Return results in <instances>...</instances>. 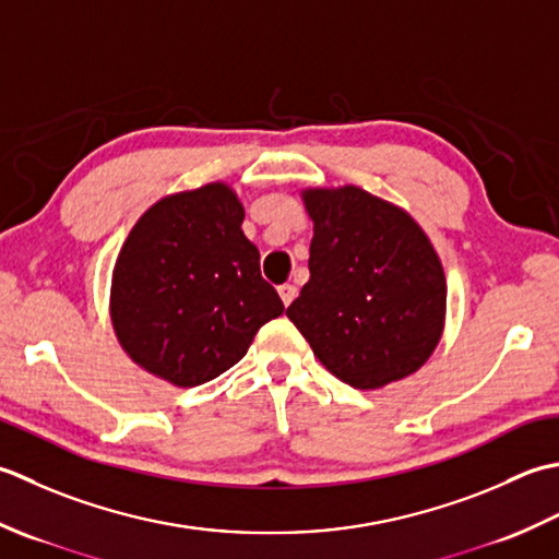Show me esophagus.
Listing matches in <instances>:
<instances>
[{"mask_svg": "<svg viewBox=\"0 0 559 559\" xmlns=\"http://www.w3.org/2000/svg\"><path fill=\"white\" fill-rule=\"evenodd\" d=\"M280 296H282V304L284 306H289L294 299H296V287H294V284H282V287H280Z\"/></svg>", "mask_w": 559, "mask_h": 559, "instance_id": "esophagus-1", "label": "esophagus"}]
</instances>
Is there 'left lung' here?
<instances>
[{
  "label": "left lung",
  "instance_id": "1",
  "mask_svg": "<svg viewBox=\"0 0 559 559\" xmlns=\"http://www.w3.org/2000/svg\"><path fill=\"white\" fill-rule=\"evenodd\" d=\"M311 280L287 309L313 355L355 389H381L435 352L447 280L409 214L367 190H309Z\"/></svg>",
  "mask_w": 559,
  "mask_h": 559
}]
</instances>
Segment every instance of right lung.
Wrapping results in <instances>:
<instances>
[{
	"mask_svg": "<svg viewBox=\"0 0 559 559\" xmlns=\"http://www.w3.org/2000/svg\"><path fill=\"white\" fill-rule=\"evenodd\" d=\"M241 224V202L222 183L164 198L134 224L112 270L110 313L140 367L192 389L241 361L282 316Z\"/></svg>",
	"mask_w": 559,
	"mask_h": 559,
	"instance_id": "add662e5",
	"label": "right lung"
}]
</instances>
